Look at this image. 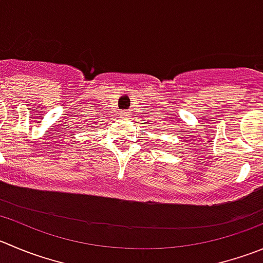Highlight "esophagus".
Listing matches in <instances>:
<instances>
[{
    "label": "esophagus",
    "instance_id": "esophagus-1",
    "mask_svg": "<svg viewBox=\"0 0 263 263\" xmlns=\"http://www.w3.org/2000/svg\"><path fill=\"white\" fill-rule=\"evenodd\" d=\"M121 116L122 117H124V119H129V117H130V111H129V109H127V111H122L121 112Z\"/></svg>",
    "mask_w": 263,
    "mask_h": 263
}]
</instances>
